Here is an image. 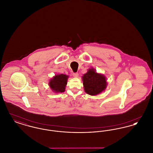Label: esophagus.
I'll list each match as a JSON object with an SVG mask.
<instances>
[{"label":"esophagus","mask_w":153,"mask_h":153,"mask_svg":"<svg viewBox=\"0 0 153 153\" xmlns=\"http://www.w3.org/2000/svg\"><path fill=\"white\" fill-rule=\"evenodd\" d=\"M73 76L75 77H77L79 76V73H73Z\"/></svg>","instance_id":"obj_1"}]
</instances>
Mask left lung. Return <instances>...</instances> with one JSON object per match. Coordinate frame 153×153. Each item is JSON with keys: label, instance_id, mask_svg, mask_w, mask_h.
<instances>
[{"label": "left lung", "instance_id": "8db88e82", "mask_svg": "<svg viewBox=\"0 0 153 153\" xmlns=\"http://www.w3.org/2000/svg\"><path fill=\"white\" fill-rule=\"evenodd\" d=\"M83 85L85 92L91 96L100 94L105 89L107 85L105 77L97 73L94 68H91L82 76Z\"/></svg>", "mask_w": 153, "mask_h": 153}]
</instances>
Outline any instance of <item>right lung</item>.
Returning <instances> with one entry per match:
<instances>
[{
	"instance_id": "1",
	"label": "right lung",
	"mask_w": 153,
	"mask_h": 153,
	"mask_svg": "<svg viewBox=\"0 0 153 153\" xmlns=\"http://www.w3.org/2000/svg\"><path fill=\"white\" fill-rule=\"evenodd\" d=\"M69 76L64 74H57L50 80L49 85L53 91L57 93H62L65 91L67 80Z\"/></svg>"
}]
</instances>
